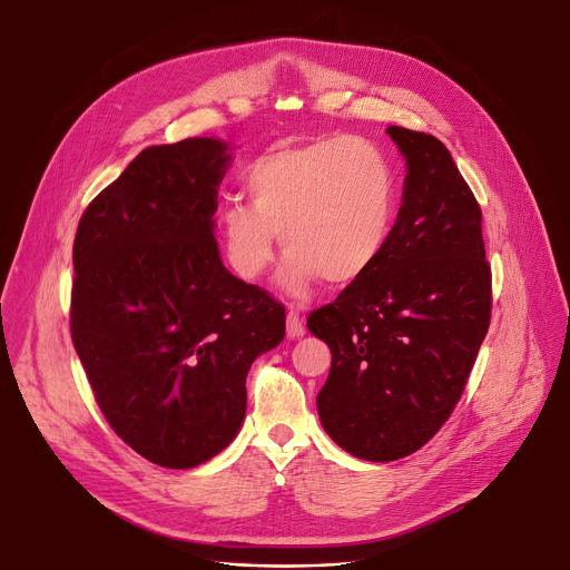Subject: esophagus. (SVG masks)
<instances>
[{"label": "esophagus", "mask_w": 570, "mask_h": 570, "mask_svg": "<svg viewBox=\"0 0 570 570\" xmlns=\"http://www.w3.org/2000/svg\"><path fill=\"white\" fill-rule=\"evenodd\" d=\"M304 322H302V317H299V313L297 311H288V315H286V336L288 338H299V336H304Z\"/></svg>", "instance_id": "obj_1"}]
</instances>
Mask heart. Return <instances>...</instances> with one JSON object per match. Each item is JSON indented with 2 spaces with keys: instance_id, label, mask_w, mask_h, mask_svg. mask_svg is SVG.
Listing matches in <instances>:
<instances>
[{
  "instance_id": "1",
  "label": "heart",
  "mask_w": 570,
  "mask_h": 570,
  "mask_svg": "<svg viewBox=\"0 0 570 570\" xmlns=\"http://www.w3.org/2000/svg\"><path fill=\"white\" fill-rule=\"evenodd\" d=\"M243 189L250 205H225L218 223L229 268L248 282L271 268L279 234L291 291L304 293L317 277L352 284L376 266L394 229V167L363 137L275 148L246 169Z\"/></svg>"
}]
</instances>
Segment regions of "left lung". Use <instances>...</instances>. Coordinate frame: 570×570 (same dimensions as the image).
I'll return each mask as SVG.
<instances>
[{
    "label": "left lung",
    "instance_id": "left-lung-1",
    "mask_svg": "<svg viewBox=\"0 0 570 570\" xmlns=\"http://www.w3.org/2000/svg\"><path fill=\"white\" fill-rule=\"evenodd\" d=\"M405 157L403 200L376 266L306 327L332 350L317 415L347 453L390 462L451 417L492 320L482 212L446 146L390 126Z\"/></svg>",
    "mask_w": 570,
    "mask_h": 570
}]
</instances>
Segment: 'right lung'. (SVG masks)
Here are the masks:
<instances>
[{
    "instance_id": "1",
    "label": "right lung",
    "mask_w": 570,
    "mask_h": 570,
    "mask_svg": "<svg viewBox=\"0 0 570 570\" xmlns=\"http://www.w3.org/2000/svg\"><path fill=\"white\" fill-rule=\"evenodd\" d=\"M227 144L144 148L83 212L73 238L69 332L112 431L141 458L191 469L246 417L253 361L286 313L234 277L214 238Z\"/></svg>"
}]
</instances>
